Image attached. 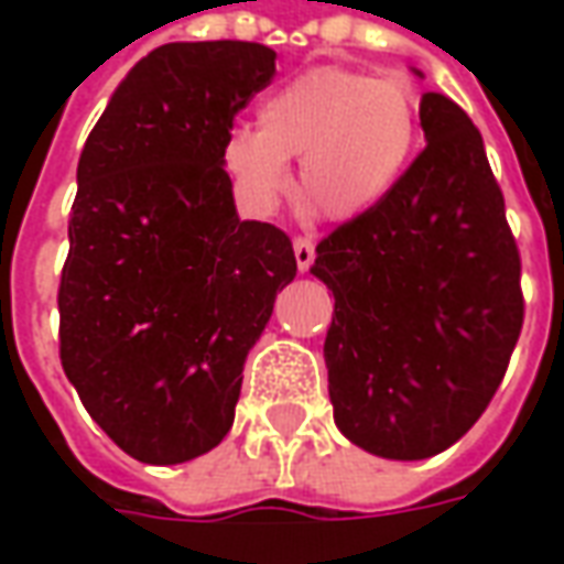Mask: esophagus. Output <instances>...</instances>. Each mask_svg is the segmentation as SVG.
<instances>
[{
    "label": "esophagus",
    "instance_id": "obj_1",
    "mask_svg": "<svg viewBox=\"0 0 564 564\" xmlns=\"http://www.w3.org/2000/svg\"><path fill=\"white\" fill-rule=\"evenodd\" d=\"M293 253H295V265L299 271H307L314 265V238H307V235H299L293 241Z\"/></svg>",
    "mask_w": 564,
    "mask_h": 564
}]
</instances>
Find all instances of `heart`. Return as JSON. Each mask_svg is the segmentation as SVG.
Listing matches in <instances>:
<instances>
[{"label": "heart", "mask_w": 564, "mask_h": 564, "mask_svg": "<svg viewBox=\"0 0 564 564\" xmlns=\"http://www.w3.org/2000/svg\"><path fill=\"white\" fill-rule=\"evenodd\" d=\"M259 129L235 127L223 141V165L241 196L271 210L290 189L307 214L344 223L390 196L414 156L420 105L402 78H371L354 68H311L269 93Z\"/></svg>", "instance_id": "b5f03b06"}]
</instances>
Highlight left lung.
I'll use <instances>...</instances> for the list:
<instances>
[{
	"instance_id": "1",
	"label": "left lung",
	"mask_w": 564,
	"mask_h": 564,
	"mask_svg": "<svg viewBox=\"0 0 564 564\" xmlns=\"http://www.w3.org/2000/svg\"><path fill=\"white\" fill-rule=\"evenodd\" d=\"M420 127L425 150L390 196L323 238L311 265L335 295V425L399 462L437 456L480 420L522 329L520 253L480 132L444 93H423Z\"/></svg>"
}]
</instances>
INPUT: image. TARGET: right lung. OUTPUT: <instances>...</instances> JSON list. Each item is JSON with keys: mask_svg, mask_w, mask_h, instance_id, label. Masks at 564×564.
Returning <instances> with one entry per match:
<instances>
[{"mask_svg": "<svg viewBox=\"0 0 564 564\" xmlns=\"http://www.w3.org/2000/svg\"><path fill=\"white\" fill-rule=\"evenodd\" d=\"M253 42H174L139 59L80 150L59 278V359L117 447L148 465L232 429L241 371L295 278L290 238L241 220L223 141L274 78Z\"/></svg>", "mask_w": 564, "mask_h": 564, "instance_id": "add662e5", "label": "right lung"}]
</instances>
